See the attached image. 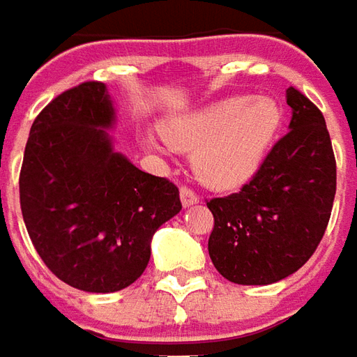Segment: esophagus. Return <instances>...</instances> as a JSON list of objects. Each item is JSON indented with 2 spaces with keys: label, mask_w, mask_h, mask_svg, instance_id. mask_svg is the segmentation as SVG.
I'll return each instance as SVG.
<instances>
[{
  "label": "esophagus",
  "mask_w": 357,
  "mask_h": 357,
  "mask_svg": "<svg viewBox=\"0 0 357 357\" xmlns=\"http://www.w3.org/2000/svg\"><path fill=\"white\" fill-rule=\"evenodd\" d=\"M179 195H181V205L183 207H193L199 203V195L189 188H181L179 189Z\"/></svg>",
  "instance_id": "34e87169"
}]
</instances>
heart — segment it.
<instances>
[{
	"instance_id": "1",
	"label": "heart",
	"mask_w": 357,
	"mask_h": 357,
	"mask_svg": "<svg viewBox=\"0 0 357 357\" xmlns=\"http://www.w3.org/2000/svg\"><path fill=\"white\" fill-rule=\"evenodd\" d=\"M281 109L270 97H227L172 119L162 135L179 150L193 152L201 181L217 189L240 188L258 174L281 127ZM146 146L158 140L144 138Z\"/></svg>"
}]
</instances>
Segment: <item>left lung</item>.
<instances>
[{
    "label": "left lung",
    "mask_w": 357,
    "mask_h": 357,
    "mask_svg": "<svg viewBox=\"0 0 357 357\" xmlns=\"http://www.w3.org/2000/svg\"><path fill=\"white\" fill-rule=\"evenodd\" d=\"M289 132L275 142L258 174L238 193L215 197L209 256L222 278L270 285L312 256L331 219L336 160L319 107L287 89Z\"/></svg>",
    "instance_id": "1"
}]
</instances>
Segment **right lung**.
<instances>
[{
    "label": "right lung",
    "instance_id": "1",
    "mask_svg": "<svg viewBox=\"0 0 357 357\" xmlns=\"http://www.w3.org/2000/svg\"><path fill=\"white\" fill-rule=\"evenodd\" d=\"M107 86L86 82L35 119L19 176L26 232L46 268L87 293L142 275L154 232L181 211L178 188L113 148Z\"/></svg>",
    "mask_w": 357,
    "mask_h": 357
}]
</instances>
